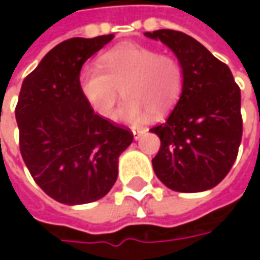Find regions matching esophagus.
Here are the masks:
<instances>
[{
    "label": "esophagus",
    "instance_id": "esophagus-1",
    "mask_svg": "<svg viewBox=\"0 0 260 260\" xmlns=\"http://www.w3.org/2000/svg\"><path fill=\"white\" fill-rule=\"evenodd\" d=\"M132 133H133V137H135V140H139L142 135H143V132L142 130H139V128H132Z\"/></svg>",
    "mask_w": 260,
    "mask_h": 260
}]
</instances>
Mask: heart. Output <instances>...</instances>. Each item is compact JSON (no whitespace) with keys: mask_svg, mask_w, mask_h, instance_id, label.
<instances>
[{"mask_svg":"<svg viewBox=\"0 0 260 260\" xmlns=\"http://www.w3.org/2000/svg\"><path fill=\"white\" fill-rule=\"evenodd\" d=\"M85 103L103 118H113L120 89L125 100L115 117L124 123H142L152 113L164 114L184 89V68L174 56L136 43L115 46L100 56V68L85 65L78 75Z\"/></svg>","mask_w":260,"mask_h":260,"instance_id":"heart-1","label":"heart"}]
</instances>
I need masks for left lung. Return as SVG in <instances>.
Here are the masks:
<instances>
[{
    "label": "left lung",
    "mask_w": 260,
    "mask_h": 260,
    "mask_svg": "<svg viewBox=\"0 0 260 260\" xmlns=\"http://www.w3.org/2000/svg\"><path fill=\"white\" fill-rule=\"evenodd\" d=\"M145 36L168 46L184 68L175 108L150 128L160 139L153 171L172 191L211 189L232 169L242 142L240 88L229 66L191 36L168 28Z\"/></svg>",
    "instance_id": "obj_1"
}]
</instances>
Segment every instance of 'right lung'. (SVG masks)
Here are the masks:
<instances>
[{
    "instance_id": "add662e5",
    "label": "right lung",
    "mask_w": 260,
    "mask_h": 260,
    "mask_svg": "<svg viewBox=\"0 0 260 260\" xmlns=\"http://www.w3.org/2000/svg\"><path fill=\"white\" fill-rule=\"evenodd\" d=\"M114 35L75 37L55 46L21 85L15 120L20 152L36 184L66 205L88 204L117 181L118 157L133 135L86 104L78 75Z\"/></svg>"
}]
</instances>
